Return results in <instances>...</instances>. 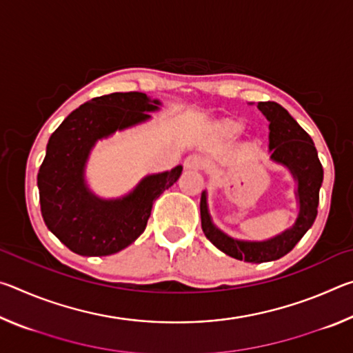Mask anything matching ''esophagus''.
Returning <instances> with one entry per match:
<instances>
[{
  "label": "esophagus",
  "mask_w": 353,
  "mask_h": 353,
  "mask_svg": "<svg viewBox=\"0 0 353 353\" xmlns=\"http://www.w3.org/2000/svg\"><path fill=\"white\" fill-rule=\"evenodd\" d=\"M183 166L187 170H194V171H198V170H202L205 166V160L201 157V155H188L187 159H185V162H183Z\"/></svg>",
  "instance_id": "1"
}]
</instances>
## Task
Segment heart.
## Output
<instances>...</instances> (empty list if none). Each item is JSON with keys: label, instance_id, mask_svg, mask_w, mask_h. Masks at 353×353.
Returning a JSON list of instances; mask_svg holds the SVG:
<instances>
[{"label": "heart", "instance_id": "1", "mask_svg": "<svg viewBox=\"0 0 353 353\" xmlns=\"http://www.w3.org/2000/svg\"><path fill=\"white\" fill-rule=\"evenodd\" d=\"M244 130V124L238 119H225L218 126V132L225 137V139H236Z\"/></svg>", "mask_w": 353, "mask_h": 353}]
</instances>
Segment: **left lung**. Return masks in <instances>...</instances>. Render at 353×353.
Masks as SVG:
<instances>
[{
	"label": "left lung",
	"mask_w": 353,
	"mask_h": 353,
	"mask_svg": "<svg viewBox=\"0 0 353 353\" xmlns=\"http://www.w3.org/2000/svg\"><path fill=\"white\" fill-rule=\"evenodd\" d=\"M256 107L270 121V160L285 166L296 182L294 194L299 212L294 224L282 234L263 241L236 240L214 225L208 212L207 191L204 190L201 194V223L204 235L221 252L248 263L274 261L292 250L314 223L319 190L324 181V170L312 137L299 126L288 110L272 101L259 103Z\"/></svg>",
	"instance_id": "left-lung-1"
}]
</instances>
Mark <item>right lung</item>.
Instances as JSON below:
<instances>
[{
  "instance_id": "right-lung-1",
  "label": "right lung",
  "mask_w": 353,
  "mask_h": 353,
  "mask_svg": "<svg viewBox=\"0 0 353 353\" xmlns=\"http://www.w3.org/2000/svg\"><path fill=\"white\" fill-rule=\"evenodd\" d=\"M140 92L93 98L63 119L46 145L37 185L48 229L74 254L104 256L132 244L146 229L154 201L177 182L182 165L148 174L121 198L105 199L87 183L85 168L99 140L139 126L160 110Z\"/></svg>"
}]
</instances>
